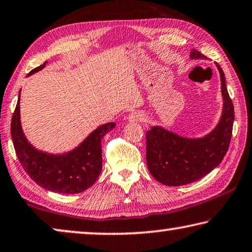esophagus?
<instances>
[{
	"label": "esophagus",
	"mask_w": 252,
	"mask_h": 252,
	"mask_svg": "<svg viewBox=\"0 0 252 252\" xmlns=\"http://www.w3.org/2000/svg\"><path fill=\"white\" fill-rule=\"evenodd\" d=\"M128 121L130 123H142L146 119V115L143 111H134L128 116Z\"/></svg>",
	"instance_id": "esophagus-1"
}]
</instances>
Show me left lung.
<instances>
[{"mask_svg": "<svg viewBox=\"0 0 252 252\" xmlns=\"http://www.w3.org/2000/svg\"><path fill=\"white\" fill-rule=\"evenodd\" d=\"M192 60L206 56L192 49ZM220 75L223 113L214 130L202 138H186L162 127L146 131V163L151 175L165 186H183L199 180L215 169L229 149L234 122V107L227 92L223 69Z\"/></svg>", "mask_w": 252, "mask_h": 252, "instance_id": "left-lung-1", "label": "left lung"}]
</instances>
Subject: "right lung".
Here are the masks:
<instances>
[{
    "label": "right lung",
    "instance_id": "1",
    "mask_svg": "<svg viewBox=\"0 0 252 252\" xmlns=\"http://www.w3.org/2000/svg\"><path fill=\"white\" fill-rule=\"evenodd\" d=\"M46 62L29 75L44 68ZM115 123L99 126L71 152L48 154L34 149L23 134L20 123V94L11 121V137L22 168L40 187L60 193H77L90 188L102 169L101 139Z\"/></svg>",
    "mask_w": 252,
    "mask_h": 252
}]
</instances>
